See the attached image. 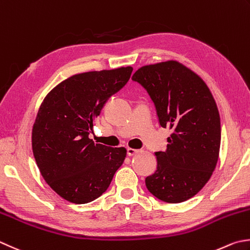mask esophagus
Returning <instances> with one entry per match:
<instances>
[{
  "label": "esophagus",
  "instance_id": "34e87169",
  "mask_svg": "<svg viewBox=\"0 0 250 250\" xmlns=\"http://www.w3.org/2000/svg\"><path fill=\"white\" fill-rule=\"evenodd\" d=\"M140 152V150H136V149H131V148H127V155L128 157H134L137 153Z\"/></svg>",
  "mask_w": 250,
  "mask_h": 250
}]
</instances>
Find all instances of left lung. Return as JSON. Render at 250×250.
Listing matches in <instances>:
<instances>
[{"label":"left lung","mask_w":250,"mask_h":250,"mask_svg":"<svg viewBox=\"0 0 250 250\" xmlns=\"http://www.w3.org/2000/svg\"><path fill=\"white\" fill-rule=\"evenodd\" d=\"M131 81L148 92L160 126L172 130L166 151L154 152L157 171L146 178L147 189L168 204L189 199L218 162L221 122L214 99L198 75L175 61L141 67Z\"/></svg>","instance_id":"1"}]
</instances>
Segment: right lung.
<instances>
[{
	"instance_id": "add662e5",
	"label": "right lung",
	"mask_w": 250,
	"mask_h": 250,
	"mask_svg": "<svg viewBox=\"0 0 250 250\" xmlns=\"http://www.w3.org/2000/svg\"><path fill=\"white\" fill-rule=\"evenodd\" d=\"M133 68L89 72L58 84L42 103L32 128V152L44 181L73 204H88L104 194L123 164L125 148L89 138L111 96L129 81Z\"/></svg>"
}]
</instances>
